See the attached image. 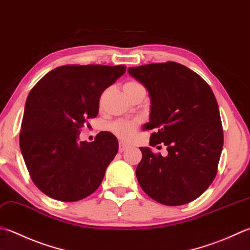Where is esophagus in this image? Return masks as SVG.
<instances>
[{"instance_id":"obj_1","label":"esophagus","mask_w":250,"mask_h":250,"mask_svg":"<svg viewBox=\"0 0 250 250\" xmlns=\"http://www.w3.org/2000/svg\"><path fill=\"white\" fill-rule=\"evenodd\" d=\"M126 148H128V145L125 144L124 142H120V143H119V151H120V153L125 151Z\"/></svg>"}]
</instances>
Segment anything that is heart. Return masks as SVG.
<instances>
[{"label": "heart", "mask_w": 250, "mask_h": 250, "mask_svg": "<svg viewBox=\"0 0 250 250\" xmlns=\"http://www.w3.org/2000/svg\"><path fill=\"white\" fill-rule=\"evenodd\" d=\"M135 84H138V83L128 82L125 83L124 87H129ZM136 128H138V121L131 120H116L109 125V129L112 133L116 134L118 138L122 140H126L129 139L130 136L133 135Z\"/></svg>", "instance_id": "b5f03b06"}]
</instances>
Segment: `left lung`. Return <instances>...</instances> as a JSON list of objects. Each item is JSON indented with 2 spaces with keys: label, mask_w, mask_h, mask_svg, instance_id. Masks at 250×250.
Returning a JSON list of instances; mask_svg holds the SVG:
<instances>
[{
  "label": "left lung",
  "mask_w": 250,
  "mask_h": 250,
  "mask_svg": "<svg viewBox=\"0 0 250 250\" xmlns=\"http://www.w3.org/2000/svg\"><path fill=\"white\" fill-rule=\"evenodd\" d=\"M150 97V146H167L163 157L141 147L136 178L142 189L167 206H180L199 197L216 178L223 147L218 103L208 83L174 62L130 67Z\"/></svg>",
  "instance_id": "1"
}]
</instances>
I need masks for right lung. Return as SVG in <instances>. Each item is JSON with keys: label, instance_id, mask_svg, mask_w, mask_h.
<instances>
[{"label": "right lung", "instance_id": "right-lung-1", "mask_svg": "<svg viewBox=\"0 0 250 250\" xmlns=\"http://www.w3.org/2000/svg\"><path fill=\"white\" fill-rule=\"evenodd\" d=\"M125 72L122 65L61 66L29 93L19 144L31 180L48 197L71 203L99 188L118 141L106 131L90 143L78 140L99 114L102 93Z\"/></svg>", "mask_w": 250, "mask_h": 250}]
</instances>
